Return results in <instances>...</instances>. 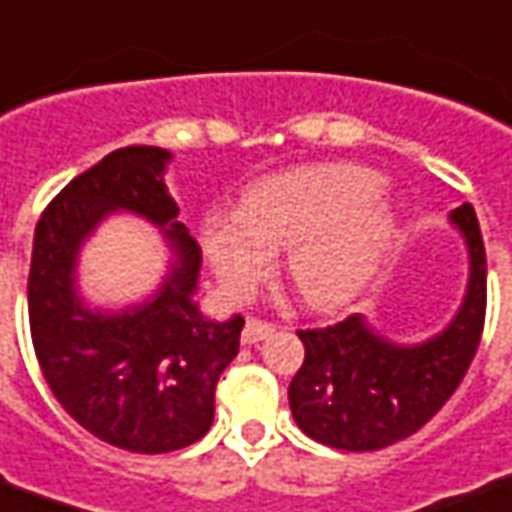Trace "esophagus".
<instances>
[{"label": "esophagus", "instance_id": "esophagus-1", "mask_svg": "<svg viewBox=\"0 0 512 512\" xmlns=\"http://www.w3.org/2000/svg\"><path fill=\"white\" fill-rule=\"evenodd\" d=\"M273 323H267V320H259V317H250L248 323H245V331H242V343H259L264 340L267 334H273Z\"/></svg>", "mask_w": 512, "mask_h": 512}]
</instances>
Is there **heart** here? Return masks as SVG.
Returning a JSON list of instances; mask_svg holds the SVG:
<instances>
[{
  "label": "heart",
  "instance_id": "obj_1",
  "mask_svg": "<svg viewBox=\"0 0 512 512\" xmlns=\"http://www.w3.org/2000/svg\"><path fill=\"white\" fill-rule=\"evenodd\" d=\"M376 172L348 164L301 167L253 183L236 217L211 220L203 245L222 290L245 298L287 248V270L309 306L334 309L354 298L382 262L393 222L373 200Z\"/></svg>",
  "mask_w": 512,
  "mask_h": 512
}]
</instances>
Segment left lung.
Returning <instances> with one entry per match:
<instances>
[{
  "mask_svg": "<svg viewBox=\"0 0 512 512\" xmlns=\"http://www.w3.org/2000/svg\"><path fill=\"white\" fill-rule=\"evenodd\" d=\"M471 250V281L460 315L424 345H390L348 315L323 329H298L306 357L290 382L295 424L317 443L343 451H376L415 435L460 387L477 354L488 262L471 203L451 211Z\"/></svg>",
  "mask_w": 512,
  "mask_h": 512,
  "instance_id": "8db88e82",
  "label": "left lung"
}]
</instances>
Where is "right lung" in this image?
<instances>
[{
    "label": "right lung",
    "mask_w": 512,
    "mask_h": 512,
    "mask_svg": "<svg viewBox=\"0 0 512 512\" xmlns=\"http://www.w3.org/2000/svg\"><path fill=\"white\" fill-rule=\"evenodd\" d=\"M169 153L130 144L102 158L52 197L35 225L27 278L35 359L61 407L94 438L133 454L192 446L214 421V390L239 351L245 320L211 323L192 292L200 248L178 222L164 186ZM114 208L164 224L179 267L159 298L125 316H91L73 295V256Z\"/></svg>",
    "instance_id": "obj_1"
}]
</instances>
